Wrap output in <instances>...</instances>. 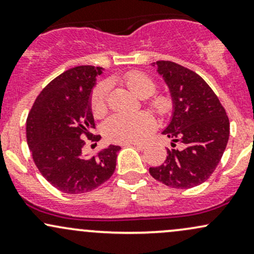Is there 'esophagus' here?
Segmentation results:
<instances>
[{
  "instance_id": "34e87169",
  "label": "esophagus",
  "mask_w": 254,
  "mask_h": 254,
  "mask_svg": "<svg viewBox=\"0 0 254 254\" xmlns=\"http://www.w3.org/2000/svg\"><path fill=\"white\" fill-rule=\"evenodd\" d=\"M131 145H133V147L135 148H137V149H141V150H143L145 147H147V144L145 143H137V142H135V143H130Z\"/></svg>"
}]
</instances>
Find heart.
Returning <instances> with one entry per match:
<instances>
[{"mask_svg":"<svg viewBox=\"0 0 254 254\" xmlns=\"http://www.w3.org/2000/svg\"><path fill=\"white\" fill-rule=\"evenodd\" d=\"M125 83L137 97L148 98L155 92L156 83L150 76L141 71H131L124 77ZM110 83L103 81L95 87L90 98V105L94 116L101 117L107 111V97ZM151 107L156 112L167 113L171 110V99L165 95H157L150 101ZM155 127V119L149 112L130 113V115H113L105 122L104 133L107 139L117 143H129L142 139Z\"/></svg>","mask_w":254,"mask_h":254,"instance_id":"obj_1","label":"heart"}]
</instances>
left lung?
Wrapping results in <instances>:
<instances>
[{
	"instance_id": "left-lung-1",
	"label": "left lung",
	"mask_w": 254,
	"mask_h": 254,
	"mask_svg": "<svg viewBox=\"0 0 254 254\" xmlns=\"http://www.w3.org/2000/svg\"><path fill=\"white\" fill-rule=\"evenodd\" d=\"M156 71L170 89L172 116L162 133L171 138L165 164L150 167L157 182L190 189L209 179L229 138V121L220 100L199 75L185 66L157 61ZM179 141L182 147L175 148Z\"/></svg>"
}]
</instances>
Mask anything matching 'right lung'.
Here are the masks:
<instances>
[{
  "label": "right lung",
  "mask_w": 254,
  "mask_h": 254,
  "mask_svg": "<svg viewBox=\"0 0 254 254\" xmlns=\"http://www.w3.org/2000/svg\"><path fill=\"white\" fill-rule=\"evenodd\" d=\"M103 68L80 65L64 71L44 88L26 122L33 161L52 186L65 193H83L109 180L116 170L119 145L97 155L82 153L83 139L99 141L92 112L93 88Z\"/></svg>",
  "instance_id": "obj_1"
}]
</instances>
